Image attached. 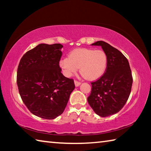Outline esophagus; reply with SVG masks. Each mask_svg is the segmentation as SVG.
<instances>
[{
	"instance_id": "esophagus-1",
	"label": "esophagus",
	"mask_w": 151,
	"mask_h": 151,
	"mask_svg": "<svg viewBox=\"0 0 151 151\" xmlns=\"http://www.w3.org/2000/svg\"><path fill=\"white\" fill-rule=\"evenodd\" d=\"M81 82H79V81H76V80H75V86H78L79 85H81Z\"/></svg>"
}]
</instances>
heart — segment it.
Returning a JSON list of instances; mask_svg holds the SVG:
<instances>
[{"instance_id":"heart-1","label":"heart","mask_w":151,"mask_h":151,"mask_svg":"<svg viewBox=\"0 0 151 151\" xmlns=\"http://www.w3.org/2000/svg\"><path fill=\"white\" fill-rule=\"evenodd\" d=\"M108 57L103 50L77 48L71 51L68 58L60 61V66L66 76H71L79 68L84 78L94 81L101 77L106 70Z\"/></svg>"}]
</instances>
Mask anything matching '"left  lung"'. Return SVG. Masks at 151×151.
<instances>
[{
    "label": "left lung",
    "instance_id": "8db88e82",
    "mask_svg": "<svg viewBox=\"0 0 151 151\" xmlns=\"http://www.w3.org/2000/svg\"><path fill=\"white\" fill-rule=\"evenodd\" d=\"M101 46L108 57V65L104 75L92 82L89 105L102 117L116 114L126 104L131 92L132 76L127 58L122 52L104 41L92 44Z\"/></svg>",
    "mask_w": 151,
    "mask_h": 151
}]
</instances>
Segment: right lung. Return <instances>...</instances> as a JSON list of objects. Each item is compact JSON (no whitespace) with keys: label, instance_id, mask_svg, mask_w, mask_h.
<instances>
[{"label":"right lung","instance_id":"obj_1","mask_svg":"<svg viewBox=\"0 0 151 151\" xmlns=\"http://www.w3.org/2000/svg\"><path fill=\"white\" fill-rule=\"evenodd\" d=\"M60 44H40L25 53L17 69V83L30 112L45 119L63 113L75 85L61 73Z\"/></svg>","mask_w":151,"mask_h":151}]
</instances>
